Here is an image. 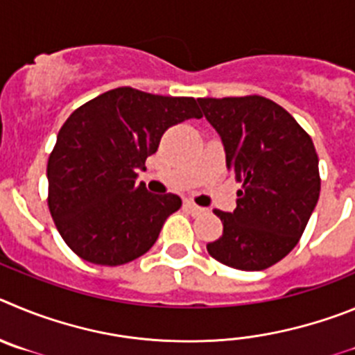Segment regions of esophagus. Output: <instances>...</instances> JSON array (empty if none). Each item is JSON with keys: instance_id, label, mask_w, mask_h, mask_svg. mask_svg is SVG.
<instances>
[{"instance_id": "1", "label": "esophagus", "mask_w": 355, "mask_h": 355, "mask_svg": "<svg viewBox=\"0 0 355 355\" xmlns=\"http://www.w3.org/2000/svg\"><path fill=\"white\" fill-rule=\"evenodd\" d=\"M184 209L187 210V212H189L191 216H200V214L205 212V209H201V207H198L196 203H193V201H185Z\"/></svg>"}]
</instances>
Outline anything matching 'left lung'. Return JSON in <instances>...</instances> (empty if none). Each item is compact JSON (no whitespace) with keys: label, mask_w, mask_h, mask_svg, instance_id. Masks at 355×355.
Returning a JSON list of instances; mask_svg holds the SVG:
<instances>
[{"label":"left lung","mask_w":355,"mask_h":355,"mask_svg":"<svg viewBox=\"0 0 355 355\" xmlns=\"http://www.w3.org/2000/svg\"><path fill=\"white\" fill-rule=\"evenodd\" d=\"M221 136L226 168L241 182L237 209L214 210L223 235L207 244L217 261L263 270L297 245L320 196L318 155L286 110L260 95L198 98Z\"/></svg>","instance_id":"1"}]
</instances>
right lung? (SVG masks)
I'll use <instances>...</instances> for the list:
<instances>
[{"instance_id":"1","label":"right lung","mask_w":355,"mask_h":355,"mask_svg":"<svg viewBox=\"0 0 355 355\" xmlns=\"http://www.w3.org/2000/svg\"><path fill=\"white\" fill-rule=\"evenodd\" d=\"M201 118L193 97H164L129 86L92 98L67 118L47 161V205L79 258L123 265L145 254L182 205L177 194L136 184L171 125Z\"/></svg>"}]
</instances>
